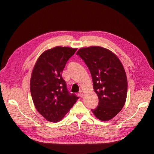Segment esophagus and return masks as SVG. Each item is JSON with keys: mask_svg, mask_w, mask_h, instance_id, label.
Here are the masks:
<instances>
[{"mask_svg": "<svg viewBox=\"0 0 154 154\" xmlns=\"http://www.w3.org/2000/svg\"><path fill=\"white\" fill-rule=\"evenodd\" d=\"M79 96H80L81 97H83V91H80Z\"/></svg>", "mask_w": 154, "mask_h": 154, "instance_id": "obj_1", "label": "esophagus"}]
</instances>
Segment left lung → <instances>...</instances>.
<instances>
[{
	"label": "left lung",
	"mask_w": 154,
	"mask_h": 154,
	"mask_svg": "<svg viewBox=\"0 0 154 154\" xmlns=\"http://www.w3.org/2000/svg\"><path fill=\"white\" fill-rule=\"evenodd\" d=\"M85 63L92 76L99 105L91 111L106 121L118 115L127 97V80L119 58L110 51L99 46L79 49L77 54Z\"/></svg>",
	"instance_id": "1"
}]
</instances>
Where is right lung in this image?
<instances>
[{
    "mask_svg": "<svg viewBox=\"0 0 154 154\" xmlns=\"http://www.w3.org/2000/svg\"><path fill=\"white\" fill-rule=\"evenodd\" d=\"M77 49L58 46L43 52L38 59L30 80V92L38 112L46 120L58 122L79 99L70 93L62 72Z\"/></svg>",
    "mask_w": 154,
    "mask_h": 154,
    "instance_id": "obj_1",
    "label": "right lung"
}]
</instances>
